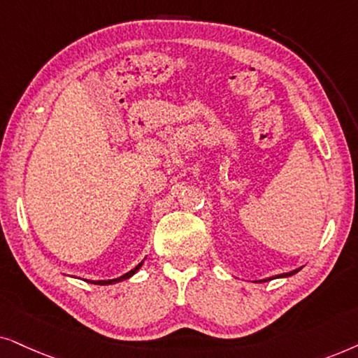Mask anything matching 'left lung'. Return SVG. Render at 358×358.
I'll use <instances>...</instances> for the list:
<instances>
[{"label":"left lung","mask_w":358,"mask_h":358,"mask_svg":"<svg viewBox=\"0 0 358 358\" xmlns=\"http://www.w3.org/2000/svg\"><path fill=\"white\" fill-rule=\"evenodd\" d=\"M299 270H301V268H296V270L289 271V273H282V275H278V278H285V276H292V275H294V273H298ZM268 280H273V278H266V280H262V282H268Z\"/></svg>","instance_id":"8db88e82"}]
</instances>
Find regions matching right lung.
Returning <instances> with one entry per match:
<instances>
[{"mask_svg":"<svg viewBox=\"0 0 358 358\" xmlns=\"http://www.w3.org/2000/svg\"><path fill=\"white\" fill-rule=\"evenodd\" d=\"M142 264H144V262H141V264H139V265H137V266H136V268H132L131 271H127V273H124L122 276H119V278H114V280H99V282H90V283H94V285H113V283L122 282V280H127V278H131V276H132V275H134V273H136V271L141 268V266H142ZM87 282H88V280H87Z\"/></svg>","mask_w":358,"mask_h":358,"instance_id":"1","label":"right lung"}]
</instances>
